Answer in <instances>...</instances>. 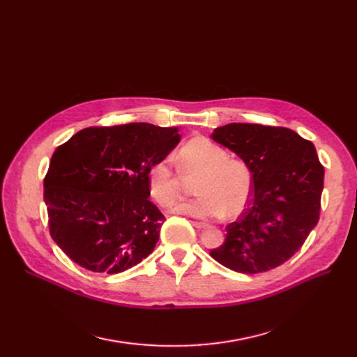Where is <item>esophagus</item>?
<instances>
[{
  "label": "esophagus",
  "mask_w": 357,
  "mask_h": 357,
  "mask_svg": "<svg viewBox=\"0 0 357 357\" xmlns=\"http://www.w3.org/2000/svg\"><path fill=\"white\" fill-rule=\"evenodd\" d=\"M192 226H194L195 229L201 230V229H205V227H207V224H205V222H199V221H192Z\"/></svg>",
  "instance_id": "1"
}]
</instances>
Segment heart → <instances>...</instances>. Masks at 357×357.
<instances>
[{
  "mask_svg": "<svg viewBox=\"0 0 357 357\" xmlns=\"http://www.w3.org/2000/svg\"><path fill=\"white\" fill-rule=\"evenodd\" d=\"M185 176H199L194 199L175 202L171 211L199 220L236 217L245 211L253 194V174L241 159L230 158L222 147L207 139H192L178 153ZM149 194L158 204L169 205L179 191V178L169 160H159L147 171Z\"/></svg>",
  "mask_w": 357,
  "mask_h": 357,
  "instance_id": "heart-1",
  "label": "heart"
}]
</instances>
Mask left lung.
<instances>
[{
    "instance_id": "left-lung-1",
    "label": "left lung",
    "mask_w": 357,
    "mask_h": 357,
    "mask_svg": "<svg viewBox=\"0 0 357 357\" xmlns=\"http://www.w3.org/2000/svg\"><path fill=\"white\" fill-rule=\"evenodd\" d=\"M211 137L253 174L249 208L229 224L226 241L210 252L211 257L249 275L282 265L320 218L324 167L314 144L285 127L246 123L217 127Z\"/></svg>"
}]
</instances>
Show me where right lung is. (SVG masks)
Segmentation results:
<instances>
[{"mask_svg": "<svg viewBox=\"0 0 357 357\" xmlns=\"http://www.w3.org/2000/svg\"><path fill=\"white\" fill-rule=\"evenodd\" d=\"M178 127H88L54 150L45 178L49 230L75 264L109 275L153 252L163 214L147 171L179 143Z\"/></svg>", "mask_w": 357, "mask_h": 357, "instance_id": "add662e5", "label": "right lung"}]
</instances>
